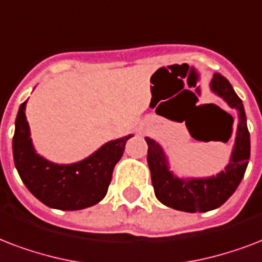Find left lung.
I'll use <instances>...</instances> for the list:
<instances>
[{
  "label": "left lung",
  "mask_w": 262,
  "mask_h": 262,
  "mask_svg": "<svg viewBox=\"0 0 262 262\" xmlns=\"http://www.w3.org/2000/svg\"><path fill=\"white\" fill-rule=\"evenodd\" d=\"M210 88L239 114L235 145L225 170L207 179H180L169 170V162L162 147L155 140L145 137L148 144L147 162L151 170L155 196L159 202L176 210L202 213L221 206L241 184L250 159V133L242 100L235 93L228 79L221 74H214Z\"/></svg>",
  "instance_id": "obj_1"
}]
</instances>
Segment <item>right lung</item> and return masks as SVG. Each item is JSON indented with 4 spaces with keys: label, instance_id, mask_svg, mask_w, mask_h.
<instances>
[{
    "label": "right lung",
    "instance_id": "obj_1",
    "mask_svg": "<svg viewBox=\"0 0 262 262\" xmlns=\"http://www.w3.org/2000/svg\"><path fill=\"white\" fill-rule=\"evenodd\" d=\"M26 103L20 104L16 117L12 148L17 173L30 192L43 205L59 210H81L99 203L107 193L114 167L132 135L108 141L81 162L52 163L34 149Z\"/></svg>",
    "mask_w": 262,
    "mask_h": 262
}]
</instances>
